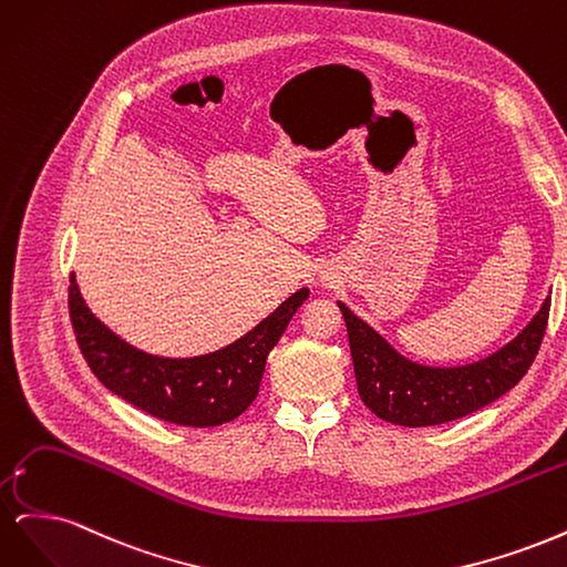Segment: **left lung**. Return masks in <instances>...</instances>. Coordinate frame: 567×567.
I'll use <instances>...</instances> for the list:
<instances>
[{
	"label": "left lung",
	"instance_id": "8db88e82",
	"mask_svg": "<svg viewBox=\"0 0 567 567\" xmlns=\"http://www.w3.org/2000/svg\"><path fill=\"white\" fill-rule=\"evenodd\" d=\"M338 307L348 326L359 398L383 421L423 427L468 416L520 383L542 348L551 298H546L537 317L506 348L458 369L406 362L346 305L338 302Z\"/></svg>",
	"mask_w": 567,
	"mask_h": 567
}]
</instances>
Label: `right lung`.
Listing matches in <instances>:
<instances>
[{
	"instance_id": "add662e5",
	"label": "right lung",
	"mask_w": 567,
	"mask_h": 567,
	"mask_svg": "<svg viewBox=\"0 0 567 567\" xmlns=\"http://www.w3.org/2000/svg\"><path fill=\"white\" fill-rule=\"evenodd\" d=\"M307 293L300 288L244 338L194 359L153 357L127 346L87 310L75 277L68 286V312L84 362L117 398L167 423L210 427L234 421L252 404L267 354Z\"/></svg>"
}]
</instances>
